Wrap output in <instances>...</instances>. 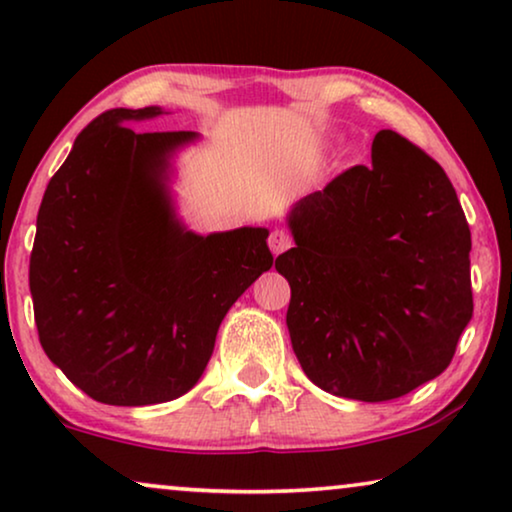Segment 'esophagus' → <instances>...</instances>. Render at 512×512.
I'll list each match as a JSON object with an SVG mask.
<instances>
[{
  "label": "esophagus",
  "mask_w": 512,
  "mask_h": 512,
  "mask_svg": "<svg viewBox=\"0 0 512 512\" xmlns=\"http://www.w3.org/2000/svg\"><path fill=\"white\" fill-rule=\"evenodd\" d=\"M268 244H270V251L275 256H279L282 254V251H286L293 244V237L286 233V230H282V228H277V230H272L270 233V237H268Z\"/></svg>",
  "instance_id": "obj_1"
}]
</instances>
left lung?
I'll use <instances>...</instances> for the list:
<instances>
[{
    "mask_svg": "<svg viewBox=\"0 0 512 512\" xmlns=\"http://www.w3.org/2000/svg\"><path fill=\"white\" fill-rule=\"evenodd\" d=\"M291 345L319 389L401 398L450 366L473 317L471 230L436 160L394 130L286 216Z\"/></svg>",
    "mask_w": 512,
    "mask_h": 512,
    "instance_id": "obj_1",
    "label": "left lung"
}]
</instances>
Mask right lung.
<instances>
[{
    "mask_svg": "<svg viewBox=\"0 0 512 512\" xmlns=\"http://www.w3.org/2000/svg\"><path fill=\"white\" fill-rule=\"evenodd\" d=\"M160 107L109 109L48 181L30 256L39 342L107 405L184 396L230 307L272 268L268 228L198 235L177 219L170 158L198 132H135Z\"/></svg>",
    "mask_w": 512,
    "mask_h": 512,
    "instance_id": "right-lung-1",
    "label": "right lung"
}]
</instances>
